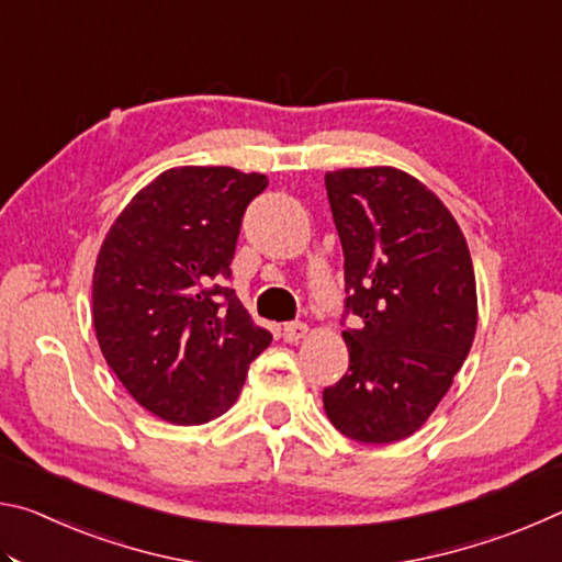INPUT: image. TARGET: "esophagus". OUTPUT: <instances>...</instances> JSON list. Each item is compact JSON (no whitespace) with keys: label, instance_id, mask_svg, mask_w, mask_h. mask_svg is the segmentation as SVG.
I'll return each instance as SVG.
<instances>
[{"label":"esophagus","instance_id":"34e87169","mask_svg":"<svg viewBox=\"0 0 562 562\" xmlns=\"http://www.w3.org/2000/svg\"><path fill=\"white\" fill-rule=\"evenodd\" d=\"M307 331L310 327L304 325V322H288V325L282 327V339L290 341V345H297L300 339L307 337Z\"/></svg>","mask_w":562,"mask_h":562}]
</instances>
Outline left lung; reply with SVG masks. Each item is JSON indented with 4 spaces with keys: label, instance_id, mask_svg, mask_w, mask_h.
<instances>
[{
    "label": "left lung",
    "instance_id": "8db88e82",
    "mask_svg": "<svg viewBox=\"0 0 562 562\" xmlns=\"http://www.w3.org/2000/svg\"><path fill=\"white\" fill-rule=\"evenodd\" d=\"M345 250L349 372L322 394L335 429L392 443L422 429L469 357L479 300L469 245L449 207L392 166L325 176Z\"/></svg>",
    "mask_w": 562,
    "mask_h": 562
}]
</instances>
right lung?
I'll return each mask as SVG.
<instances>
[{
    "instance_id": "right-lung-1",
    "label": "right lung",
    "mask_w": 562,
    "mask_h": 562,
    "mask_svg": "<svg viewBox=\"0 0 562 562\" xmlns=\"http://www.w3.org/2000/svg\"><path fill=\"white\" fill-rule=\"evenodd\" d=\"M262 173L227 166L164 170L103 237L93 268V329L126 392L164 422L227 412L272 335L221 280Z\"/></svg>"
}]
</instances>
